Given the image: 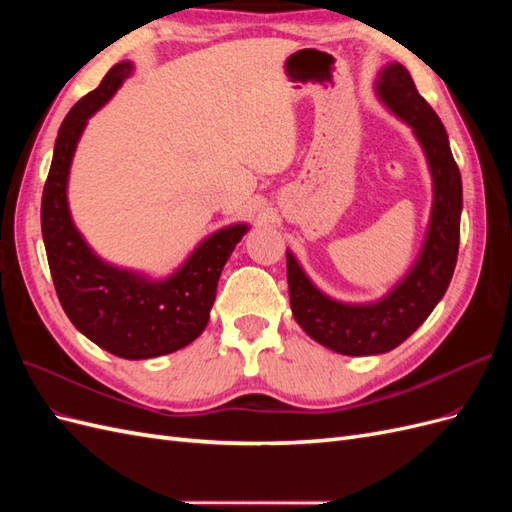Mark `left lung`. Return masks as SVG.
<instances>
[{"instance_id":"8db88e82","label":"left lung","mask_w":512,"mask_h":512,"mask_svg":"<svg viewBox=\"0 0 512 512\" xmlns=\"http://www.w3.org/2000/svg\"><path fill=\"white\" fill-rule=\"evenodd\" d=\"M376 91L378 98L412 128L431 170L433 207L423 250L414 267L380 301L352 305L320 292L297 258L286 252L294 320L314 342L348 356L389 352L421 327L451 284L459 252L461 175L440 117L418 94L410 72L401 64L382 68Z\"/></svg>"}]
</instances>
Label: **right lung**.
<instances>
[{
    "label": "right lung",
    "mask_w": 512,
    "mask_h": 512,
    "mask_svg": "<svg viewBox=\"0 0 512 512\" xmlns=\"http://www.w3.org/2000/svg\"><path fill=\"white\" fill-rule=\"evenodd\" d=\"M130 72V61L113 66L61 123L40 220L53 284L70 322L106 352L141 361L185 348L205 331L222 269L247 224L213 232L166 280L108 265L85 243L68 209L70 164L87 119L115 96Z\"/></svg>",
    "instance_id": "add662e5"
}]
</instances>
